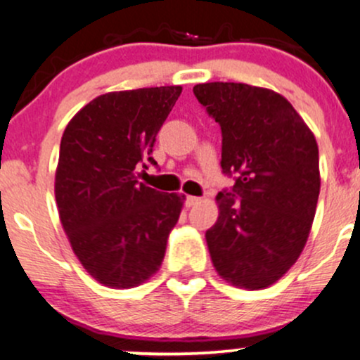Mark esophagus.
Returning a JSON list of instances; mask_svg holds the SVG:
<instances>
[{"mask_svg":"<svg viewBox=\"0 0 360 360\" xmlns=\"http://www.w3.org/2000/svg\"><path fill=\"white\" fill-rule=\"evenodd\" d=\"M198 203H201V198L198 196H186V207H195Z\"/></svg>","mask_w":360,"mask_h":360,"instance_id":"obj_1","label":"esophagus"}]
</instances>
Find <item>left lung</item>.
<instances>
[{"label":"left lung","mask_w":360,"mask_h":360,"mask_svg":"<svg viewBox=\"0 0 360 360\" xmlns=\"http://www.w3.org/2000/svg\"><path fill=\"white\" fill-rule=\"evenodd\" d=\"M196 98L222 129L219 219L205 234L217 274L240 289L275 283L297 262L319 196L316 138L274 90L232 82L200 84Z\"/></svg>","instance_id":"8db88e82"}]
</instances>
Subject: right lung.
<instances>
[{
    "instance_id": "add662e5",
    "label": "right lung",
    "mask_w": 360,
    "mask_h": 360,
    "mask_svg": "<svg viewBox=\"0 0 360 360\" xmlns=\"http://www.w3.org/2000/svg\"><path fill=\"white\" fill-rule=\"evenodd\" d=\"M179 85L98 96L61 138L54 195L73 252L97 282L129 289L159 271L184 195L138 181Z\"/></svg>"
}]
</instances>
